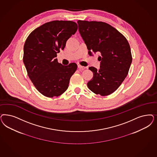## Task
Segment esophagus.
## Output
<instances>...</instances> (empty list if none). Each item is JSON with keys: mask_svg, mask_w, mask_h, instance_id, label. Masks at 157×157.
Masks as SVG:
<instances>
[{"mask_svg": "<svg viewBox=\"0 0 157 157\" xmlns=\"http://www.w3.org/2000/svg\"><path fill=\"white\" fill-rule=\"evenodd\" d=\"M78 68L80 71H82V70H84L86 68V67H84V66H81V65H78Z\"/></svg>", "mask_w": 157, "mask_h": 157, "instance_id": "1", "label": "esophagus"}]
</instances>
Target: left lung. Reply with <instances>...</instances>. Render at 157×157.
<instances>
[{"instance_id":"left-lung-1","label":"left lung","mask_w":157,"mask_h":157,"mask_svg":"<svg viewBox=\"0 0 157 157\" xmlns=\"http://www.w3.org/2000/svg\"><path fill=\"white\" fill-rule=\"evenodd\" d=\"M78 30L87 46L88 54H101L100 69L94 67L92 79L87 83L92 92L101 96L110 95L127 77L132 61L129 44L125 37L112 26L101 21L78 20Z\"/></svg>"}]
</instances>
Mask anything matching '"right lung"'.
<instances>
[{
  "instance_id": "obj_1",
  "label": "right lung",
  "mask_w": 157,
  "mask_h": 157,
  "mask_svg": "<svg viewBox=\"0 0 157 157\" xmlns=\"http://www.w3.org/2000/svg\"><path fill=\"white\" fill-rule=\"evenodd\" d=\"M77 28L73 21H53L33 30L26 40L23 61L30 80L44 96H60L68 88L77 65H62L56 58Z\"/></svg>"
}]
</instances>
